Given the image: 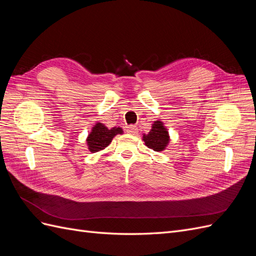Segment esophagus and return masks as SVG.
<instances>
[{
    "label": "esophagus",
    "mask_w": 256,
    "mask_h": 256,
    "mask_svg": "<svg viewBox=\"0 0 256 256\" xmlns=\"http://www.w3.org/2000/svg\"><path fill=\"white\" fill-rule=\"evenodd\" d=\"M126 131L129 134H138V128L134 125H131V126L126 127Z\"/></svg>",
    "instance_id": "34e87169"
}]
</instances>
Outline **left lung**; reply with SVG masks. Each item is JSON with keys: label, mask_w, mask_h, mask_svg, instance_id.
<instances>
[{"label": "left lung", "mask_w": 256, "mask_h": 256, "mask_svg": "<svg viewBox=\"0 0 256 256\" xmlns=\"http://www.w3.org/2000/svg\"><path fill=\"white\" fill-rule=\"evenodd\" d=\"M142 140L148 148L154 152H164L171 141L168 131L164 126V122L154 120L152 125V129L148 134H143Z\"/></svg>", "instance_id": "obj_1"}]
</instances>
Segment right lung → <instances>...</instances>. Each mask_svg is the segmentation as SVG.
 <instances>
[{
  "label": "right lung",
  "instance_id": "1",
  "mask_svg": "<svg viewBox=\"0 0 256 256\" xmlns=\"http://www.w3.org/2000/svg\"><path fill=\"white\" fill-rule=\"evenodd\" d=\"M124 132L120 127L108 128L102 122H96L92 127L90 132L86 138V145L90 152H97L104 150L109 146L113 140V138Z\"/></svg>",
  "mask_w": 256,
  "mask_h": 256
}]
</instances>
